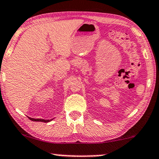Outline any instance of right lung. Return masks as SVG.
Here are the masks:
<instances>
[{
    "label": "right lung",
    "instance_id": "add662e5",
    "mask_svg": "<svg viewBox=\"0 0 159 159\" xmlns=\"http://www.w3.org/2000/svg\"><path fill=\"white\" fill-rule=\"evenodd\" d=\"M30 120H32V121H36V122H50L51 121V120H43V119H33V118H30V117H29Z\"/></svg>",
    "mask_w": 159,
    "mask_h": 159
}]
</instances>
